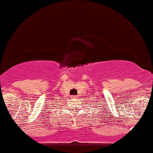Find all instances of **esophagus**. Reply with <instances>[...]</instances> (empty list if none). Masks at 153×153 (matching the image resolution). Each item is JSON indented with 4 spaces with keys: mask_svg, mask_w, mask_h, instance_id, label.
<instances>
[{
    "mask_svg": "<svg viewBox=\"0 0 153 153\" xmlns=\"http://www.w3.org/2000/svg\"><path fill=\"white\" fill-rule=\"evenodd\" d=\"M76 98H77V97H76V96H72V99H76Z\"/></svg>",
    "mask_w": 153,
    "mask_h": 153,
    "instance_id": "1",
    "label": "esophagus"
}]
</instances>
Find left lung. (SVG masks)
Returning <instances> with one entry per match:
<instances>
[{"mask_svg":"<svg viewBox=\"0 0 153 153\" xmlns=\"http://www.w3.org/2000/svg\"><path fill=\"white\" fill-rule=\"evenodd\" d=\"M90 105H91V104H90Z\"/></svg>","mask_w":153,"mask_h":153,"instance_id":"1","label":"left lung"}]
</instances>
